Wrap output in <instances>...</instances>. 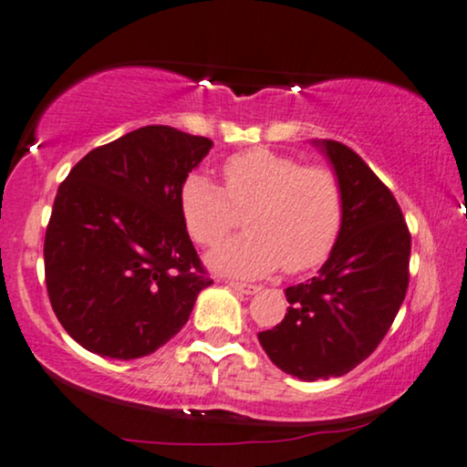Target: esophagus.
Segmentation results:
<instances>
[{
  "mask_svg": "<svg viewBox=\"0 0 467 467\" xmlns=\"http://www.w3.org/2000/svg\"><path fill=\"white\" fill-rule=\"evenodd\" d=\"M228 285L233 286L234 291L245 293V295H252V293H256V291H258V286H256V285H245V282H239V280H228Z\"/></svg>",
  "mask_w": 467,
  "mask_h": 467,
  "instance_id": "esophagus-1",
  "label": "esophagus"
}]
</instances>
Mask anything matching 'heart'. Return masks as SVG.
I'll list each match as a JSON object with an SVG mask.
<instances>
[{"instance_id":"heart-1","label":"heart","mask_w":467,"mask_h":467,"mask_svg":"<svg viewBox=\"0 0 467 467\" xmlns=\"http://www.w3.org/2000/svg\"><path fill=\"white\" fill-rule=\"evenodd\" d=\"M222 179L223 190L192 172L179 190L182 223L198 245H217L245 220V234L211 252L215 269L258 277L280 267L304 274L326 263L345 223V190L334 170L252 149L228 157Z\"/></svg>"}]
</instances>
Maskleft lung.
<instances>
[{
    "label": "left lung",
    "mask_w": 467,
    "mask_h": 467,
    "mask_svg": "<svg viewBox=\"0 0 467 467\" xmlns=\"http://www.w3.org/2000/svg\"><path fill=\"white\" fill-rule=\"evenodd\" d=\"M345 190V223L318 275L286 288V315L258 332L265 353L304 381L347 375L390 329L410 286L411 234L392 192L364 159L321 141Z\"/></svg>",
    "instance_id": "left-lung-1"
}]
</instances>
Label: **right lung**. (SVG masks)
Wrapping results in <instances>:
<instances>
[{
    "instance_id": "1",
    "label": "right lung",
    "mask_w": 467,
    "mask_h": 467,
    "mask_svg": "<svg viewBox=\"0 0 467 467\" xmlns=\"http://www.w3.org/2000/svg\"><path fill=\"white\" fill-rule=\"evenodd\" d=\"M213 141L141 127L77 161L45 233L51 308L99 356H149L181 332L213 285L182 223L181 182Z\"/></svg>"
}]
</instances>
